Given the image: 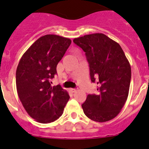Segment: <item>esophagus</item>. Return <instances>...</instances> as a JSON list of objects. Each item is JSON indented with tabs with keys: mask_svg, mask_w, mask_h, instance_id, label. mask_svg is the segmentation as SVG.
Segmentation results:
<instances>
[{
	"mask_svg": "<svg viewBox=\"0 0 149 149\" xmlns=\"http://www.w3.org/2000/svg\"><path fill=\"white\" fill-rule=\"evenodd\" d=\"M70 91H71V92H72V93H74V92H76L77 91V90L75 89V88H70Z\"/></svg>",
	"mask_w": 149,
	"mask_h": 149,
	"instance_id": "34e87169",
	"label": "esophagus"
}]
</instances>
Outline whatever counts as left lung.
Masks as SVG:
<instances>
[{"label":"left lung","mask_w":149,"mask_h":149,"mask_svg":"<svg viewBox=\"0 0 149 149\" xmlns=\"http://www.w3.org/2000/svg\"><path fill=\"white\" fill-rule=\"evenodd\" d=\"M85 52L92 82L97 81L98 94H88L81 105L89 119L104 123L115 118L127 99L131 66L119 43L101 33L73 40Z\"/></svg>","instance_id":"1"}]
</instances>
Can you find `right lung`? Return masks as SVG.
Segmentation results:
<instances>
[{
  "label": "right lung",
  "instance_id": "1",
  "mask_svg": "<svg viewBox=\"0 0 149 149\" xmlns=\"http://www.w3.org/2000/svg\"><path fill=\"white\" fill-rule=\"evenodd\" d=\"M72 41L47 34L38 38L22 56L16 70L18 96L30 117L40 123H50L63 115L70 96L49 79L57 73L58 63Z\"/></svg>",
  "mask_w": 149,
  "mask_h": 149
}]
</instances>
